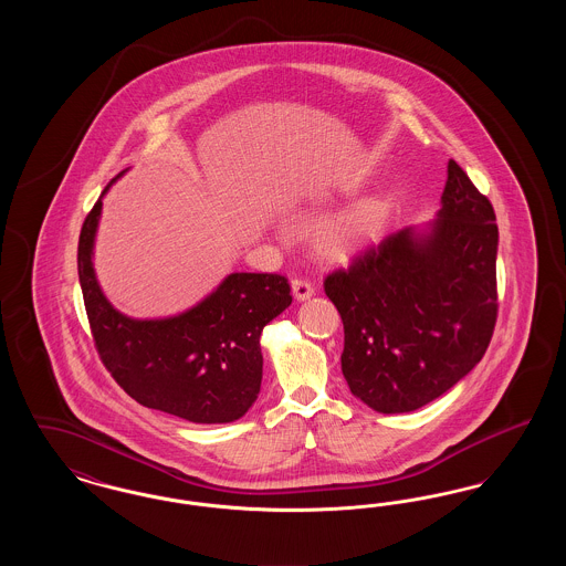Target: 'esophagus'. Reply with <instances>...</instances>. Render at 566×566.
<instances>
[{
    "instance_id": "34e87169",
    "label": "esophagus",
    "mask_w": 566,
    "mask_h": 566,
    "mask_svg": "<svg viewBox=\"0 0 566 566\" xmlns=\"http://www.w3.org/2000/svg\"><path fill=\"white\" fill-rule=\"evenodd\" d=\"M293 295H295L296 301H307L310 296H314V286L307 280L295 277L293 280Z\"/></svg>"
}]
</instances>
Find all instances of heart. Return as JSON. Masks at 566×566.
<instances>
[{
    "label": "heart",
    "instance_id": "b5f03b06",
    "mask_svg": "<svg viewBox=\"0 0 566 566\" xmlns=\"http://www.w3.org/2000/svg\"><path fill=\"white\" fill-rule=\"evenodd\" d=\"M384 210L379 203H360L346 212L324 218L312 233L314 248L326 259H344L360 243L371 240L379 229Z\"/></svg>",
    "mask_w": 566,
    "mask_h": 566
}]
</instances>
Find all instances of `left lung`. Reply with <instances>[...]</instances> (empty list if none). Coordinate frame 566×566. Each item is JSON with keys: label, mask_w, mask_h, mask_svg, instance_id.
Wrapping results in <instances>:
<instances>
[{"label": "left lung", "mask_w": 566, "mask_h": 566, "mask_svg": "<svg viewBox=\"0 0 566 566\" xmlns=\"http://www.w3.org/2000/svg\"><path fill=\"white\" fill-rule=\"evenodd\" d=\"M494 220L488 197L450 161L434 220L390 233L324 280L356 399L379 413L413 411L482 360L499 307Z\"/></svg>", "instance_id": "obj_1"}]
</instances>
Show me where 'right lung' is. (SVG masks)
Returning a JSON list of instances; mask_svg holds the SVG:
<instances>
[{
	"label": "right lung",
	"instance_id": "right-lung-1",
	"mask_svg": "<svg viewBox=\"0 0 566 566\" xmlns=\"http://www.w3.org/2000/svg\"><path fill=\"white\" fill-rule=\"evenodd\" d=\"M123 174L86 216L78 242V277L97 352L137 403L195 424L235 422L261 392V333L293 303L289 280L238 271L176 316L132 318L118 312L97 282L93 248L102 199Z\"/></svg>",
	"mask_w": 566,
	"mask_h": 566
}]
</instances>
